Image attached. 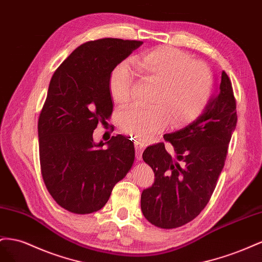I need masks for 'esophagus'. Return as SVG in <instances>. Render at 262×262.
<instances>
[{
	"instance_id": "obj_1",
	"label": "esophagus",
	"mask_w": 262,
	"mask_h": 262,
	"mask_svg": "<svg viewBox=\"0 0 262 262\" xmlns=\"http://www.w3.org/2000/svg\"><path fill=\"white\" fill-rule=\"evenodd\" d=\"M146 145L144 143H140V141H136L135 143V149H136V159L140 160L141 159V154H143V150L145 149Z\"/></svg>"
}]
</instances>
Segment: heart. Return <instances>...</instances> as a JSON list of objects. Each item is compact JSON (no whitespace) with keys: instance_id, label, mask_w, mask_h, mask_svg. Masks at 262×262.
I'll return each mask as SVG.
<instances>
[{"instance_id":"1","label":"heart","mask_w":262,"mask_h":262,"mask_svg":"<svg viewBox=\"0 0 262 262\" xmlns=\"http://www.w3.org/2000/svg\"><path fill=\"white\" fill-rule=\"evenodd\" d=\"M132 66L140 78L158 82L151 98L152 107H132L119 115L121 129L137 140L150 139L168 121L172 126L194 121L210 101L212 71L204 62L194 61L188 52L159 46L134 57ZM132 85L129 67H115L110 74L108 91L117 105L130 101Z\"/></svg>"}]
</instances>
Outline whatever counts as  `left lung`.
Masks as SVG:
<instances>
[{"label": "left lung", "instance_id": "left-lung-1", "mask_svg": "<svg viewBox=\"0 0 262 262\" xmlns=\"http://www.w3.org/2000/svg\"><path fill=\"white\" fill-rule=\"evenodd\" d=\"M237 124L236 100L230 79L222 72L220 89L195 121L164 140L149 146L143 159L155 173L154 184L141 193V212L152 225L171 229L191 222L210 201L226 160Z\"/></svg>", "mask_w": 262, "mask_h": 262}]
</instances>
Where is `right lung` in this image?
Segmentation results:
<instances>
[{
  "mask_svg": "<svg viewBox=\"0 0 262 262\" xmlns=\"http://www.w3.org/2000/svg\"><path fill=\"white\" fill-rule=\"evenodd\" d=\"M141 45L117 38L82 43L50 80L38 119L41 176L52 199L71 213L101 210L133 166L132 140L117 135L95 144L93 130L113 112L111 72Z\"/></svg>",
  "mask_w": 262,
  "mask_h": 262,
  "instance_id": "right-lung-1",
  "label": "right lung"
}]
</instances>
